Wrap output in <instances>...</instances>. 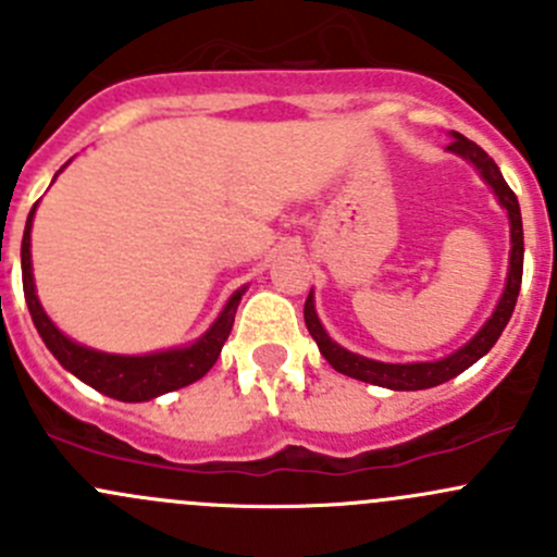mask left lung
<instances>
[{"label":"left lung","mask_w":557,"mask_h":557,"mask_svg":"<svg viewBox=\"0 0 557 557\" xmlns=\"http://www.w3.org/2000/svg\"><path fill=\"white\" fill-rule=\"evenodd\" d=\"M453 137L455 139L447 145V148H450L453 153L469 159L471 164L480 170L482 177L487 180V185L496 190L498 201H502L509 212V226H512V252H509V277H507V288H504L502 301H498L493 318L482 325L480 334H476L469 345L460 347L458 352H453V356L442 358V361H434V363H380V361H372V358L356 356V352L345 350V347H339L336 342H331V336L325 334L318 314H314L312 294H310L305 301V323L307 329H310L312 339L318 342L325 361H329L339 374H347V377L352 380H361V383L391 387V391H423V387L442 385L447 383V380L458 377V374L463 372V369H469L474 361H480V358L496 345V339L502 336V331L507 329L509 318H512L515 305H518L520 283H522V221H520L518 196H515V190L507 185V180H504V174L496 166V161H493L480 145L471 143V139H466L463 134L458 132H455Z\"/></svg>","instance_id":"8db88e82"}]
</instances>
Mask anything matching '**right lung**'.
Listing matches in <instances>:
<instances>
[{"mask_svg": "<svg viewBox=\"0 0 557 557\" xmlns=\"http://www.w3.org/2000/svg\"><path fill=\"white\" fill-rule=\"evenodd\" d=\"M37 207V205H35ZM35 207L29 212V221H26L24 243H21V272H24V296L26 305H29L32 320H35L39 336H42L45 347L59 358V363L64 369H70L75 377H81L83 383L97 387L104 396L117 398V401H148V398L161 396V393L177 391L196 380L205 377L212 369V363L218 361L223 350V342L228 339L234 325V314H237L239 299H243L245 290L228 299L226 310L221 312V318L212 323V329L201 336L196 345L183 347V350H166V352H153V356H107V352L88 350V347L75 345L72 339H66L53 323H50L48 314L39 307V299L35 294V280H32V218H35Z\"/></svg>", "mask_w": 557, "mask_h": 557, "instance_id": "obj_1", "label": "right lung"}]
</instances>
